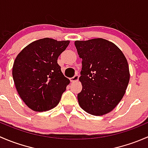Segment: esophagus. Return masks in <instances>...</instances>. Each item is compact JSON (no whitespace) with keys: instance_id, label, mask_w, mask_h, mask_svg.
I'll return each instance as SVG.
<instances>
[{"instance_id":"esophagus-1","label":"esophagus","mask_w":148,"mask_h":148,"mask_svg":"<svg viewBox=\"0 0 148 148\" xmlns=\"http://www.w3.org/2000/svg\"><path fill=\"white\" fill-rule=\"evenodd\" d=\"M79 78V76L78 74H76V75H74V77H71V78L70 79V80H71V82H74L78 81Z\"/></svg>"}]
</instances>
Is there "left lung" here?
I'll use <instances>...</instances> for the list:
<instances>
[{
	"mask_svg": "<svg viewBox=\"0 0 148 148\" xmlns=\"http://www.w3.org/2000/svg\"><path fill=\"white\" fill-rule=\"evenodd\" d=\"M74 44L82 59V90L77 95L80 107L92 115L109 113L122 99L129 83L126 58L115 44L101 38Z\"/></svg>",
	"mask_w": 148,
	"mask_h": 148,
	"instance_id": "8db88e82",
	"label": "left lung"
}]
</instances>
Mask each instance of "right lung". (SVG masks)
Instances as JSON below:
<instances>
[{"label": "right lung", "mask_w": 148, "mask_h": 148, "mask_svg": "<svg viewBox=\"0 0 148 148\" xmlns=\"http://www.w3.org/2000/svg\"><path fill=\"white\" fill-rule=\"evenodd\" d=\"M69 44V41L41 38L26 46L15 59L13 81L19 96L31 110L46 111L59 104L70 81L57 60Z\"/></svg>", "instance_id": "add662e5"}]
</instances>
